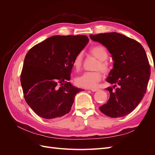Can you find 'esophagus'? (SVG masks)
<instances>
[{"label": "esophagus", "mask_w": 155, "mask_h": 155, "mask_svg": "<svg viewBox=\"0 0 155 155\" xmlns=\"http://www.w3.org/2000/svg\"><path fill=\"white\" fill-rule=\"evenodd\" d=\"M88 90H91L92 92H96V91H97L99 89L97 88H91V89H88Z\"/></svg>", "instance_id": "esophagus-1"}]
</instances>
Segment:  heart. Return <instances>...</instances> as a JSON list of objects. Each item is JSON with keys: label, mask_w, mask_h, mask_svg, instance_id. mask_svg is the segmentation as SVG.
<instances>
[{"label": "heart", "mask_w": 155, "mask_h": 155, "mask_svg": "<svg viewBox=\"0 0 155 155\" xmlns=\"http://www.w3.org/2000/svg\"><path fill=\"white\" fill-rule=\"evenodd\" d=\"M90 53L98 60V63L96 64V69H101L104 74H108L110 70V64L106 60L108 58L107 51L105 47L100 45L94 46L90 49ZM83 54L79 53L74 58L72 64L74 68L76 70H79L82 66ZM103 75L100 70H96L95 72H85L81 76L76 78V82L79 87L94 88L97 87L102 79Z\"/></svg>", "instance_id": "obj_1"}]
</instances>
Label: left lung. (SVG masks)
Listing matches in <instances>:
<instances>
[{
    "label": "left lung",
    "mask_w": 155,
    "mask_h": 155,
    "mask_svg": "<svg viewBox=\"0 0 155 155\" xmlns=\"http://www.w3.org/2000/svg\"><path fill=\"white\" fill-rule=\"evenodd\" d=\"M107 48L114 61L107 81L110 97L100 110L107 116L120 118L130 113L146 92L151 67L146 53L138 41L116 32L90 35ZM117 87L116 89L115 87Z\"/></svg>",
    "instance_id": "1"
}]
</instances>
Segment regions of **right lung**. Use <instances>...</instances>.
Here are the masks:
<instances>
[{
  "label": "right lung",
  "instance_id": "obj_1",
  "mask_svg": "<svg viewBox=\"0 0 155 155\" xmlns=\"http://www.w3.org/2000/svg\"><path fill=\"white\" fill-rule=\"evenodd\" d=\"M86 35H55L26 54L21 83L26 103L45 119L59 118L71 110L82 91L69 82L72 61L88 42Z\"/></svg>",
  "mask_w": 155,
  "mask_h": 155
}]
</instances>
